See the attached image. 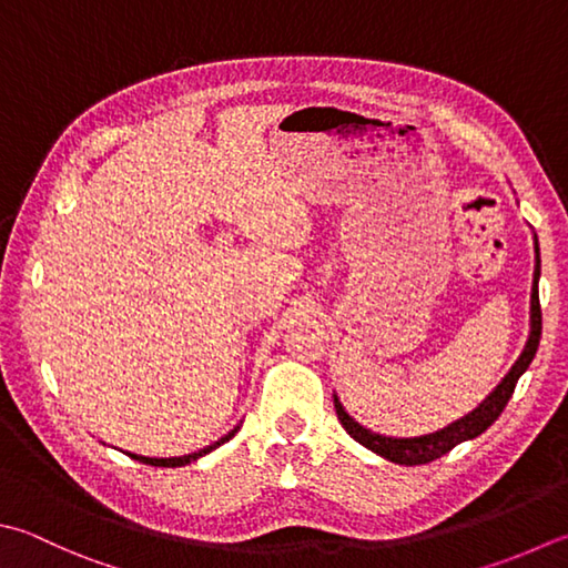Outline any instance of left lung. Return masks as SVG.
<instances>
[{
    "label": "left lung",
    "instance_id": "left-lung-1",
    "mask_svg": "<svg viewBox=\"0 0 568 568\" xmlns=\"http://www.w3.org/2000/svg\"><path fill=\"white\" fill-rule=\"evenodd\" d=\"M539 276H541V260H539V242L537 234H534V284H531V306H529V338L524 344V351L515 361V366L509 368L505 378L497 383V388L491 390L487 398L477 405L475 410L467 415L457 417L450 425L440 427V430L427 433V435H415V437H393V435H381L368 430L366 425H361L356 417H351L344 408V403L338 400L334 393V408L344 430L353 437V440L368 447L371 453L381 455L383 459H390L395 465H425L433 463V459L443 457L450 453L455 445L473 440V437L483 435L487 427L497 420L509 403L511 393H515L517 381L524 376V371L529 368V363L537 356L539 338H541V306H539Z\"/></svg>",
    "mask_w": 568,
    "mask_h": 568
}]
</instances>
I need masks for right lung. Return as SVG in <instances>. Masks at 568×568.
<instances>
[{"label": "right lung", "instance_id": "obj_1", "mask_svg": "<svg viewBox=\"0 0 568 568\" xmlns=\"http://www.w3.org/2000/svg\"><path fill=\"white\" fill-rule=\"evenodd\" d=\"M240 427H242V420H240L237 425H234L227 435H222L217 443H212V445H207V447H202V450H197V453H190V455H178V457H145V455H135V453H125V455H128V457H133V459H138V463H143V465H153V467H183V465L195 463V459H200V457L210 455L212 450H217V447H220V445H224L227 440H232L234 433H237Z\"/></svg>", "mask_w": 568, "mask_h": 568}]
</instances>
